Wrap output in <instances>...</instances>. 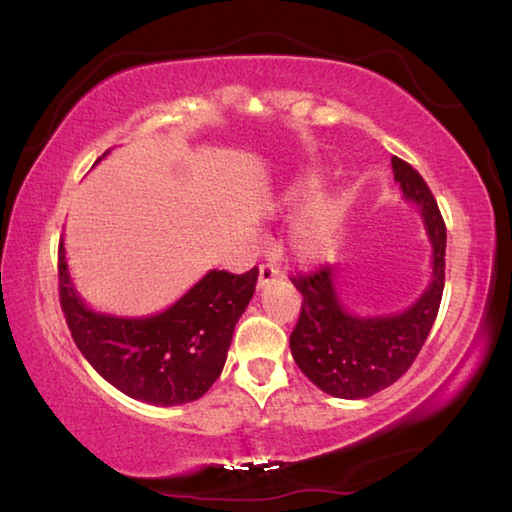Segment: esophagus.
I'll return each mask as SVG.
<instances>
[{
    "label": "esophagus",
    "mask_w": 512,
    "mask_h": 512,
    "mask_svg": "<svg viewBox=\"0 0 512 512\" xmlns=\"http://www.w3.org/2000/svg\"><path fill=\"white\" fill-rule=\"evenodd\" d=\"M279 279H283V274L276 270L274 265H261V270H258V290L270 288V285Z\"/></svg>",
    "instance_id": "34e87169"
}]
</instances>
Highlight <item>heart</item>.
<instances>
[{"instance_id":"b5f03b06","label":"heart","mask_w":512,"mask_h":512,"mask_svg":"<svg viewBox=\"0 0 512 512\" xmlns=\"http://www.w3.org/2000/svg\"><path fill=\"white\" fill-rule=\"evenodd\" d=\"M319 184L321 177L317 173L294 177L281 191L279 200H276V209H301L303 204H307L311 197L315 196ZM339 227H342V202H339V197L330 193L319 195L292 222V227L288 231L290 254L297 258L299 263L306 265L326 261V258L333 256L335 249L339 247Z\"/></svg>"}]
</instances>
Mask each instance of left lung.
Segmentation results:
<instances>
[{
    "mask_svg": "<svg viewBox=\"0 0 512 512\" xmlns=\"http://www.w3.org/2000/svg\"><path fill=\"white\" fill-rule=\"evenodd\" d=\"M402 197L416 204L432 245V281L402 312L360 315L342 299L335 267L292 279L301 292V317L290 335L292 357L303 375L328 396L371 398L414 364L432 330L445 288V222L418 170L391 157Z\"/></svg>",
    "mask_w": 512,
    "mask_h": 512,
    "instance_id": "left-lung-1",
    "label": "left lung"
}]
</instances>
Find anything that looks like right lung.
Returning <instances> with one entry per match:
<instances>
[{"label":"right lung","instance_id":"right-lung-1","mask_svg":"<svg viewBox=\"0 0 512 512\" xmlns=\"http://www.w3.org/2000/svg\"><path fill=\"white\" fill-rule=\"evenodd\" d=\"M60 306L85 360L128 398L155 407L202 398L220 378L242 312L254 297L258 267L245 274L209 270L173 306L148 317L89 308L58 251Z\"/></svg>","mask_w":512,"mask_h":512}]
</instances>
